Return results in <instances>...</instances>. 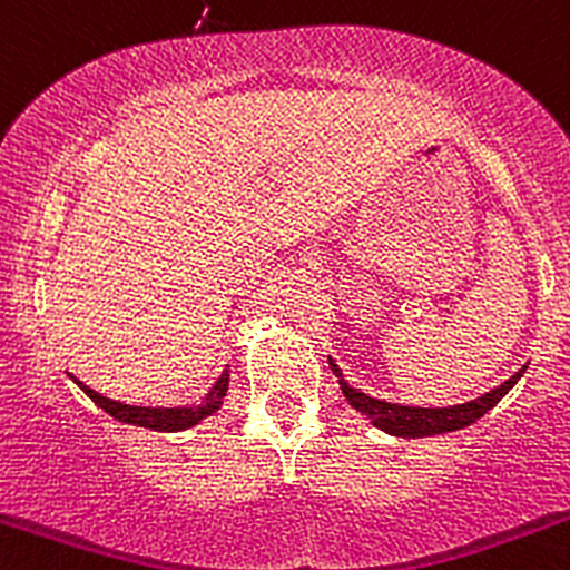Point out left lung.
Here are the masks:
<instances>
[{
  "label": "left lung",
  "instance_id": "8db88e82",
  "mask_svg": "<svg viewBox=\"0 0 570 570\" xmlns=\"http://www.w3.org/2000/svg\"><path fill=\"white\" fill-rule=\"evenodd\" d=\"M330 367H333L337 384H341L343 397L348 400L352 409L360 411L373 428L384 430L386 435L395 438H433V435H446L458 433V430L471 428L473 422H479L481 416L490 414L492 409L514 390V384L524 376L528 365L522 371H517L514 376L505 379L503 384L495 386V390L484 392V395L476 400H468V403L446 405V409H422V405H400V403H386V400H379L367 392L356 390L354 384H348V379L343 376V371L337 367V362L330 356Z\"/></svg>",
  "mask_w": 570,
  "mask_h": 570
}]
</instances>
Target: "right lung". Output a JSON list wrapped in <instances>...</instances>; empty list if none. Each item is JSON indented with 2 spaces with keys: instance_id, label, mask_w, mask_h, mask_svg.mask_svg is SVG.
<instances>
[{
  "instance_id": "add662e5",
  "label": "right lung",
  "mask_w": 570,
  "mask_h": 570,
  "mask_svg": "<svg viewBox=\"0 0 570 570\" xmlns=\"http://www.w3.org/2000/svg\"><path fill=\"white\" fill-rule=\"evenodd\" d=\"M80 390L89 395L105 414H110L112 419L124 424H137V428H146V430H159V433H180V430H189L194 424H199L203 419L214 416L218 409L224 405V397H227L229 390V365L224 367L222 376L216 379V384L210 386V392L205 395L199 403L194 405H173V409H161V405H132V403H124V400H112L105 397L102 392L91 390L89 384H83L78 376L67 373Z\"/></svg>"
}]
</instances>
